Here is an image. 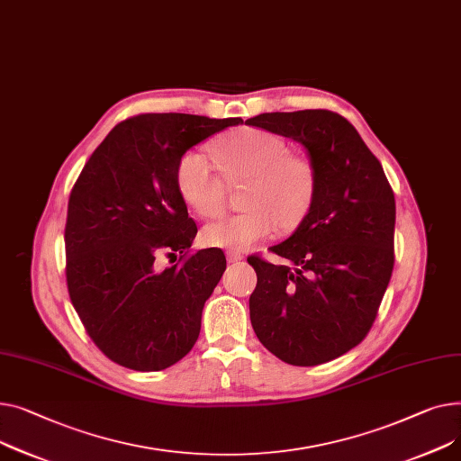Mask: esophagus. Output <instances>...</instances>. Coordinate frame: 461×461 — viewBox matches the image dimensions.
Here are the masks:
<instances>
[{
  "instance_id": "1",
  "label": "esophagus",
  "mask_w": 461,
  "mask_h": 461,
  "mask_svg": "<svg viewBox=\"0 0 461 461\" xmlns=\"http://www.w3.org/2000/svg\"><path fill=\"white\" fill-rule=\"evenodd\" d=\"M227 260L229 262H240V260H243V255L240 251H227Z\"/></svg>"
}]
</instances>
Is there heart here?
Here are the masks:
<instances>
[{"instance_id":"heart-1","label":"heart","mask_w":461,"mask_h":461,"mask_svg":"<svg viewBox=\"0 0 461 461\" xmlns=\"http://www.w3.org/2000/svg\"><path fill=\"white\" fill-rule=\"evenodd\" d=\"M215 156L227 182H246L240 201L246 212L206 225L204 243L248 249L276 234L277 227L290 232L303 223L316 199V169L307 158L290 154L279 135L240 130L218 145ZM176 187L184 203L203 218H215L225 208V182L201 149L178 159Z\"/></svg>"}]
</instances>
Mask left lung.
Masks as SVG:
<instances>
[{"mask_svg": "<svg viewBox=\"0 0 461 461\" xmlns=\"http://www.w3.org/2000/svg\"><path fill=\"white\" fill-rule=\"evenodd\" d=\"M246 124L302 143L318 178L303 223L269 248L288 264L248 258L257 272L249 297L253 330L288 365L333 361L366 337L391 281V184L357 130L339 113H260Z\"/></svg>", "mask_w": 461, "mask_h": 461, "instance_id": "left-lung-1", "label": "left lung"}]
</instances>
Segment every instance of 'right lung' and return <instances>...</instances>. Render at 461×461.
I'll use <instances>...</instances> for the list:
<instances>
[{"label":"right lung","mask_w":461,"mask_h":461,"mask_svg":"<svg viewBox=\"0 0 461 461\" xmlns=\"http://www.w3.org/2000/svg\"><path fill=\"white\" fill-rule=\"evenodd\" d=\"M236 119L147 113L119 122L81 169L65 227L67 285L93 342L113 363L164 370L199 339L203 307L227 260L187 255L197 225L176 187L185 150ZM178 265L161 268L166 254Z\"/></svg>","instance_id":"right-lung-1"}]
</instances>
